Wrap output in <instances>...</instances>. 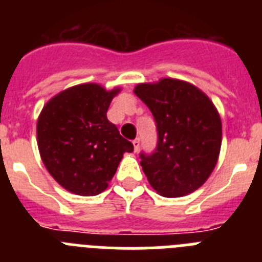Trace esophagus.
<instances>
[{
    "label": "esophagus",
    "mask_w": 262,
    "mask_h": 262,
    "mask_svg": "<svg viewBox=\"0 0 262 262\" xmlns=\"http://www.w3.org/2000/svg\"><path fill=\"white\" fill-rule=\"evenodd\" d=\"M133 144H134V149H135V152L139 151V145H140V139L136 138L133 140Z\"/></svg>",
    "instance_id": "34e87169"
}]
</instances>
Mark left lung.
Listing matches in <instances>:
<instances>
[{
	"mask_svg": "<svg viewBox=\"0 0 262 262\" xmlns=\"http://www.w3.org/2000/svg\"><path fill=\"white\" fill-rule=\"evenodd\" d=\"M134 92L156 122V149L140 154L148 182L168 198L193 193L210 177L221 152L216 107L202 90L176 78L139 84Z\"/></svg>",
	"mask_w": 262,
	"mask_h": 262,
	"instance_id": "obj_1",
	"label": "left lung"
}]
</instances>
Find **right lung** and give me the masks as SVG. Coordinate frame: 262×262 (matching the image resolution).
Returning a JSON list of instances; mask_svg holds the SVG:
<instances>
[{"label":"right lung","instance_id":"add662e5","mask_svg":"<svg viewBox=\"0 0 262 262\" xmlns=\"http://www.w3.org/2000/svg\"><path fill=\"white\" fill-rule=\"evenodd\" d=\"M120 92L98 84L62 90L45 105L36 124L43 164L59 185L77 195H97L108 186L133 143L108 122L107 108Z\"/></svg>","mask_w":262,"mask_h":262}]
</instances>
